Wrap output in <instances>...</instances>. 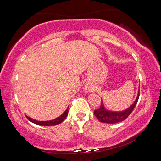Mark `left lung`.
<instances>
[{
  "label": "left lung",
  "mask_w": 161,
  "mask_h": 161,
  "mask_svg": "<svg viewBox=\"0 0 161 161\" xmlns=\"http://www.w3.org/2000/svg\"><path fill=\"white\" fill-rule=\"evenodd\" d=\"M139 98V90H138V96L136 97L133 104L126 110L121 111H112L106 109L103 103L102 102L100 108L94 111V115L99 121L106 124H115L121 122L126 119L129 116L133 110L134 109L136 103Z\"/></svg>",
  "instance_id": "8db88e82"
}]
</instances>
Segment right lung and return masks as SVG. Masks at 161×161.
Here are the masks:
<instances>
[{"label": "right lung", "mask_w": 161, "mask_h": 161, "mask_svg": "<svg viewBox=\"0 0 161 161\" xmlns=\"http://www.w3.org/2000/svg\"><path fill=\"white\" fill-rule=\"evenodd\" d=\"M68 108L65 110L64 112L62 114L61 116H59L58 118L54 119L53 120H50V121H37V120H35L32 118H30L28 116H26L27 118L30 121H31L32 123H34L37 125H39V126H55V125H58L59 124L62 123L64 120L66 119V117L68 115Z\"/></svg>", "instance_id": "1"}]
</instances>
